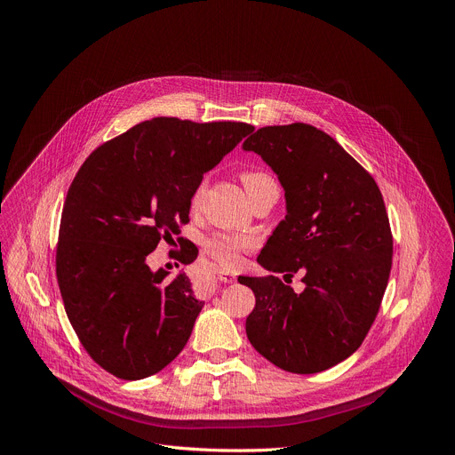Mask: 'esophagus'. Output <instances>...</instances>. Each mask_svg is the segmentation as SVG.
Returning a JSON list of instances; mask_svg holds the SVG:
<instances>
[{"instance_id": "34e87169", "label": "esophagus", "mask_w": 455, "mask_h": 455, "mask_svg": "<svg viewBox=\"0 0 455 455\" xmlns=\"http://www.w3.org/2000/svg\"><path fill=\"white\" fill-rule=\"evenodd\" d=\"M218 278H220V282L232 283V282L235 280V275H234L232 271H228V269H220V271H218Z\"/></svg>"}]
</instances>
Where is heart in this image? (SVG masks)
<instances>
[{
  "mask_svg": "<svg viewBox=\"0 0 455 455\" xmlns=\"http://www.w3.org/2000/svg\"><path fill=\"white\" fill-rule=\"evenodd\" d=\"M240 177L247 189L249 199L252 196H256L261 189H266L269 186H276V182L273 180L271 175H267L266 172H259V170H247ZM199 197H201V186L196 189L194 197H191V204H197ZM247 247H251V242L247 240V237L234 235V234H218V235H213L212 240L206 242L208 254L215 261H218V264H221L225 267H234L237 261H240L242 251H245Z\"/></svg>",
  "mask_w": 455,
  "mask_h": 455,
  "instance_id": "obj_1",
  "label": "heart"
}]
</instances>
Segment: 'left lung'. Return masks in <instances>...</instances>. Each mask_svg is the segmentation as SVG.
Wrapping results in <instances>:
<instances>
[{"label": "left lung", "mask_w": 455, "mask_h": 455, "mask_svg": "<svg viewBox=\"0 0 455 455\" xmlns=\"http://www.w3.org/2000/svg\"><path fill=\"white\" fill-rule=\"evenodd\" d=\"M243 149L271 165L288 210L258 264L283 278L304 273L302 293L273 275L237 278L256 297L247 338L283 371H326L360 348L384 299L393 264L384 197L363 167L317 127H261Z\"/></svg>", "instance_id": "8db88e82"}]
</instances>
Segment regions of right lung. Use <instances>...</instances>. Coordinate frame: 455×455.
<instances>
[{"mask_svg":"<svg viewBox=\"0 0 455 455\" xmlns=\"http://www.w3.org/2000/svg\"><path fill=\"white\" fill-rule=\"evenodd\" d=\"M252 131L242 122L153 117L81 165L62 208L57 280L79 341L107 372L148 378L188 343L204 302L184 273L167 280L146 258L180 234L203 175ZM194 258L182 251V261Z\"/></svg>","mask_w":455,"mask_h":455,"instance_id":"right-lung-1","label":"right lung"}]
</instances>
